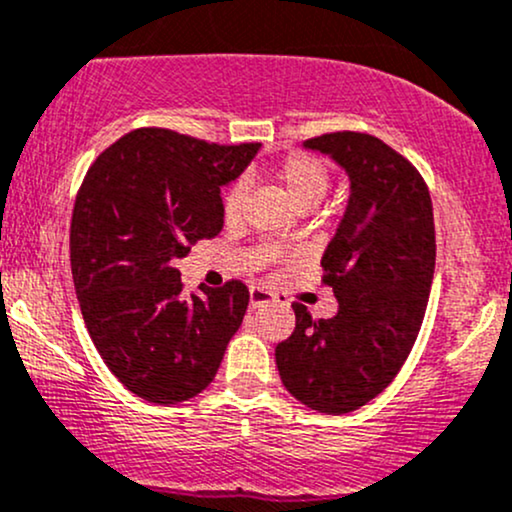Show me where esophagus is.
Listing matches in <instances>:
<instances>
[{"label": "esophagus", "instance_id": "obj_1", "mask_svg": "<svg viewBox=\"0 0 512 512\" xmlns=\"http://www.w3.org/2000/svg\"><path fill=\"white\" fill-rule=\"evenodd\" d=\"M275 302V297L271 292H266L263 287H251L249 290V307L251 309H258V307H266V304Z\"/></svg>", "mask_w": 512, "mask_h": 512}]
</instances>
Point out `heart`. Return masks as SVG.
<instances>
[{
  "label": "heart",
  "instance_id": "obj_1",
  "mask_svg": "<svg viewBox=\"0 0 512 512\" xmlns=\"http://www.w3.org/2000/svg\"><path fill=\"white\" fill-rule=\"evenodd\" d=\"M271 174L285 188V193L290 195V200L297 208H312V205H317L331 186L329 164L324 159H319L317 154L309 152H290L287 157L271 166ZM244 193V183L234 181L225 191V195H222V212H225L227 220H234L241 212Z\"/></svg>",
  "mask_w": 512,
  "mask_h": 512
}]
</instances>
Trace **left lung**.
I'll use <instances>...</instances> for the list:
<instances>
[{"label": "left lung", "mask_w": 512, "mask_h": 512, "mask_svg": "<svg viewBox=\"0 0 512 512\" xmlns=\"http://www.w3.org/2000/svg\"><path fill=\"white\" fill-rule=\"evenodd\" d=\"M350 179L348 208L321 256L338 312L312 319L300 302L295 331L275 348L285 389L319 413H350L392 384L409 358L435 271L433 203L409 159L367 132L304 142Z\"/></svg>", "instance_id": "left-lung-1"}]
</instances>
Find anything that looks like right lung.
Segmentation results:
<instances>
[{
    "mask_svg": "<svg viewBox=\"0 0 512 512\" xmlns=\"http://www.w3.org/2000/svg\"><path fill=\"white\" fill-rule=\"evenodd\" d=\"M258 147L137 128L103 149L74 200L70 261L84 324L108 370L152 404L203 392L249 307L241 280L186 297L176 261L220 234V188Z\"/></svg>",
    "mask_w": 512,
    "mask_h": 512,
    "instance_id": "obj_1",
    "label": "right lung"
}]
</instances>
